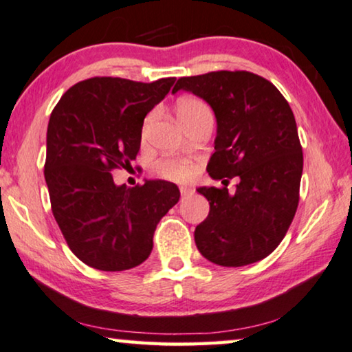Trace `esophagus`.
Returning a JSON list of instances; mask_svg holds the SVG:
<instances>
[{
  "mask_svg": "<svg viewBox=\"0 0 352 352\" xmlns=\"http://www.w3.org/2000/svg\"><path fill=\"white\" fill-rule=\"evenodd\" d=\"M179 192H181L182 197H186V195H188V193L193 192V188L188 187V186H181V187H179Z\"/></svg>",
  "mask_w": 352,
  "mask_h": 352,
  "instance_id": "34e87169",
  "label": "esophagus"
}]
</instances>
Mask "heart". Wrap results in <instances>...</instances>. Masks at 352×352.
<instances>
[{
  "label": "heart",
  "instance_id": "heart-1",
  "mask_svg": "<svg viewBox=\"0 0 352 352\" xmlns=\"http://www.w3.org/2000/svg\"><path fill=\"white\" fill-rule=\"evenodd\" d=\"M208 106L203 103V101L197 98H182L177 101L176 104V116L179 122L182 119H187V117H192L195 114L205 113ZM151 117H147L144 122V130L149 125ZM155 173L164 179L173 181V182H184L188 181L195 173V165L192 164L190 160L181 159V157H165V159H160L155 164Z\"/></svg>",
  "mask_w": 352,
  "mask_h": 352
}]
</instances>
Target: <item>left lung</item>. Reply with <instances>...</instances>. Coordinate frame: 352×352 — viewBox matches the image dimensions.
Masks as SVG:
<instances>
[{"label":"left lung","mask_w":352,"mask_h":352,"mask_svg":"<svg viewBox=\"0 0 352 352\" xmlns=\"http://www.w3.org/2000/svg\"><path fill=\"white\" fill-rule=\"evenodd\" d=\"M200 96L217 122L212 179L238 176L236 190L198 187L210 214L195 228L201 256L222 267H244L270 256L286 236L298 206L303 152L286 98L249 71H212L181 78L173 89Z\"/></svg>","instance_id":"8db88e82"}]
</instances>
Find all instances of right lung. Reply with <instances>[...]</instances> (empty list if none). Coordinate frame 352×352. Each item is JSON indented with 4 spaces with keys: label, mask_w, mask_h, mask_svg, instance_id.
<instances>
[{
    "label": "right lung",
    "mask_w": 352,
    "mask_h": 352,
    "mask_svg": "<svg viewBox=\"0 0 352 352\" xmlns=\"http://www.w3.org/2000/svg\"><path fill=\"white\" fill-rule=\"evenodd\" d=\"M175 80L91 78L73 85L50 114L44 165L50 205L69 249L91 268L138 267L154 246L157 223L179 201L173 182L126 187L111 175L136 159L144 117Z\"/></svg>",
    "instance_id": "1"
}]
</instances>
